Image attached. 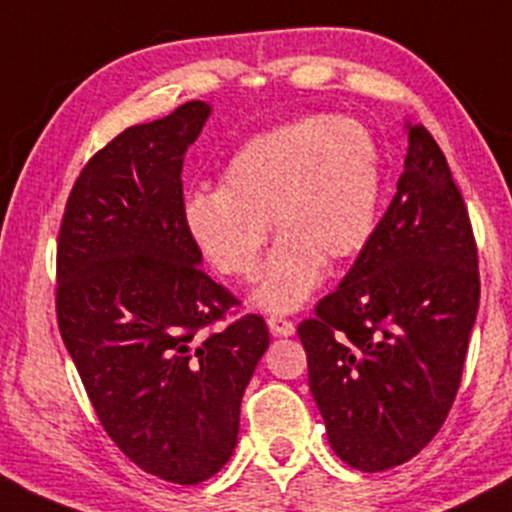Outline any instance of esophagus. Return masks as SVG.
<instances>
[{
	"mask_svg": "<svg viewBox=\"0 0 512 512\" xmlns=\"http://www.w3.org/2000/svg\"><path fill=\"white\" fill-rule=\"evenodd\" d=\"M267 325L269 330H272V335H279V338H286V335H294L296 325L291 323L289 318L284 316H269L267 318Z\"/></svg>",
	"mask_w": 512,
	"mask_h": 512,
	"instance_id": "1",
	"label": "esophagus"
}]
</instances>
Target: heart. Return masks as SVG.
<instances>
[{
  "mask_svg": "<svg viewBox=\"0 0 512 512\" xmlns=\"http://www.w3.org/2000/svg\"><path fill=\"white\" fill-rule=\"evenodd\" d=\"M379 150L347 116H308L250 138L223 167L216 192H196L184 223L201 257L233 282L260 272L267 222L279 238L257 306L294 311L335 267L362 252L379 209Z\"/></svg>",
  "mask_w": 512,
  "mask_h": 512,
  "instance_id": "heart-1",
  "label": "heart"
}]
</instances>
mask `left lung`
<instances>
[{"mask_svg":"<svg viewBox=\"0 0 512 512\" xmlns=\"http://www.w3.org/2000/svg\"><path fill=\"white\" fill-rule=\"evenodd\" d=\"M479 252L447 157L408 123L406 170L369 243L299 323L330 447L359 471L420 452L447 420L479 311Z\"/></svg>","mask_w":512,"mask_h":512,"instance_id":"left-lung-1","label":"left lung"}]
</instances>
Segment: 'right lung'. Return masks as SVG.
I'll return each instance as SVG.
<instances>
[{"instance_id":"obj_1","label":"right lung","mask_w":512,"mask_h":512,"mask_svg":"<svg viewBox=\"0 0 512 512\" xmlns=\"http://www.w3.org/2000/svg\"><path fill=\"white\" fill-rule=\"evenodd\" d=\"M211 114L187 101L89 157L58 233L55 313L101 428L148 474L194 486L233 454L265 318L201 269L182 165Z\"/></svg>"}]
</instances>
